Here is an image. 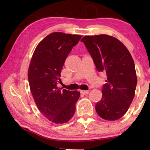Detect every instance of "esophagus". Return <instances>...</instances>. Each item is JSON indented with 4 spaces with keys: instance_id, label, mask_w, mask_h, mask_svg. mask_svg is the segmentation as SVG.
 Segmentation results:
<instances>
[{
    "instance_id": "34e87169",
    "label": "esophagus",
    "mask_w": 150,
    "mask_h": 150,
    "mask_svg": "<svg viewBox=\"0 0 150 150\" xmlns=\"http://www.w3.org/2000/svg\"><path fill=\"white\" fill-rule=\"evenodd\" d=\"M80 92L82 95H87L89 93V91H86V90H81Z\"/></svg>"
}]
</instances>
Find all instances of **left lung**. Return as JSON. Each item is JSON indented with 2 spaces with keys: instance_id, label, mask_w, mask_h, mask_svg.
<instances>
[{
  "instance_id": "obj_1",
  "label": "left lung",
  "mask_w": 150,
  "mask_h": 150,
  "mask_svg": "<svg viewBox=\"0 0 150 150\" xmlns=\"http://www.w3.org/2000/svg\"><path fill=\"white\" fill-rule=\"evenodd\" d=\"M83 42L98 72L106 73L103 97L95 105L100 117L116 120L128 111L135 96L137 79L131 54L124 44L107 35L85 36Z\"/></svg>"
}]
</instances>
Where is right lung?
Segmentation results:
<instances>
[{"mask_svg":"<svg viewBox=\"0 0 150 150\" xmlns=\"http://www.w3.org/2000/svg\"><path fill=\"white\" fill-rule=\"evenodd\" d=\"M82 36L54 32L38 44L28 69V81L38 109L55 124L66 123L75 112L80 92L59 88L60 72Z\"/></svg>","mask_w":150,"mask_h":150,"instance_id":"obj_1","label":"right lung"}]
</instances>
